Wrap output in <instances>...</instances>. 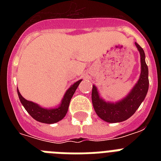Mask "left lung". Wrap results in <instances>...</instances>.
I'll use <instances>...</instances> for the list:
<instances>
[{"label": "left lung", "instance_id": "8db88e82", "mask_svg": "<svg viewBox=\"0 0 161 161\" xmlns=\"http://www.w3.org/2000/svg\"><path fill=\"white\" fill-rule=\"evenodd\" d=\"M135 46L140 54L141 73L135 87L125 98L119 102H105L100 98L98 89L93 86L92 103L96 114L99 118L108 123H119L130 118L140 107L149 89V70L145 63V54L143 48L135 42Z\"/></svg>", "mask_w": 161, "mask_h": 161}]
</instances>
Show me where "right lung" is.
I'll use <instances>...</instances> for the list:
<instances>
[{"mask_svg":"<svg viewBox=\"0 0 161 161\" xmlns=\"http://www.w3.org/2000/svg\"><path fill=\"white\" fill-rule=\"evenodd\" d=\"M81 81L82 80H78L68 88L63 96L60 105L55 108H45L33 102L26 100L21 95L18 89H17V93L21 104L34 119L44 124H54L60 121L65 117L66 114L68 112L71 98L75 93L76 89L81 83Z\"/></svg>","mask_w":161,"mask_h":161,"instance_id":"obj_1","label":"right lung"}]
</instances>
